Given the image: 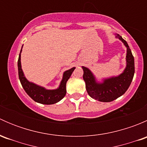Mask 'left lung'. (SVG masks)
I'll use <instances>...</instances> for the list:
<instances>
[{
	"mask_svg": "<svg viewBox=\"0 0 147 147\" xmlns=\"http://www.w3.org/2000/svg\"><path fill=\"white\" fill-rule=\"evenodd\" d=\"M116 38H119L127 47V66L122 73L119 76L104 79L102 82H97L92 72L87 67H82L87 93L92 98L100 102H112L124 94L131 84L134 75V59L131 50L121 36L117 34Z\"/></svg>",
	"mask_w": 147,
	"mask_h": 147,
	"instance_id": "8db88e82",
	"label": "left lung"
}]
</instances>
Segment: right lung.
Returning <instances> with one entry per match:
<instances>
[{
    "instance_id": "right-lung-1",
    "label": "right lung",
    "mask_w": 147,
    "mask_h": 147,
    "mask_svg": "<svg viewBox=\"0 0 147 147\" xmlns=\"http://www.w3.org/2000/svg\"><path fill=\"white\" fill-rule=\"evenodd\" d=\"M20 50L18 60V76L20 83L23 89L28 95L36 102L43 104V105H53L57 103L62 100L66 94V83L70 78L72 72L75 67H72L63 73V80L60 82V86L56 90H47L45 87H41L36 84L29 82L25 77L24 73L21 67L20 63Z\"/></svg>"
}]
</instances>
